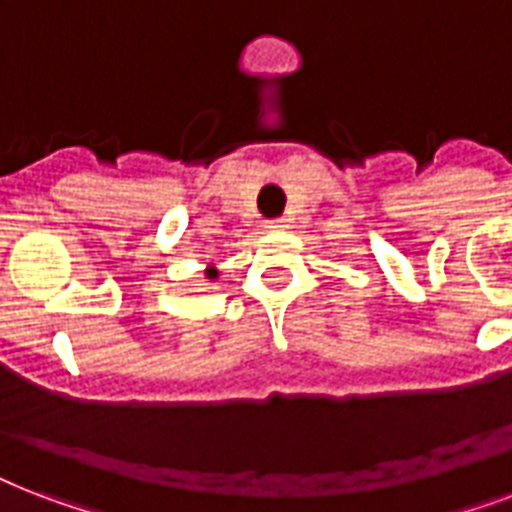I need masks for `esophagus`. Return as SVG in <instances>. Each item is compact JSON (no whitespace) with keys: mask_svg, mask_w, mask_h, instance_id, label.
Segmentation results:
<instances>
[{"mask_svg":"<svg viewBox=\"0 0 512 512\" xmlns=\"http://www.w3.org/2000/svg\"><path fill=\"white\" fill-rule=\"evenodd\" d=\"M265 228H268V231H281V228H287V225H284V220H271V223H265Z\"/></svg>","mask_w":512,"mask_h":512,"instance_id":"34e87169","label":"esophagus"}]
</instances>
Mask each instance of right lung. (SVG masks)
<instances>
[{
    "label": "right lung",
    "mask_w": 512,
    "mask_h": 512,
    "mask_svg": "<svg viewBox=\"0 0 512 512\" xmlns=\"http://www.w3.org/2000/svg\"><path fill=\"white\" fill-rule=\"evenodd\" d=\"M204 276H207L209 281H215L217 276H220V271H217V268H215V263H209L207 268H204Z\"/></svg>",
    "instance_id": "right-lung-1"
}]
</instances>
